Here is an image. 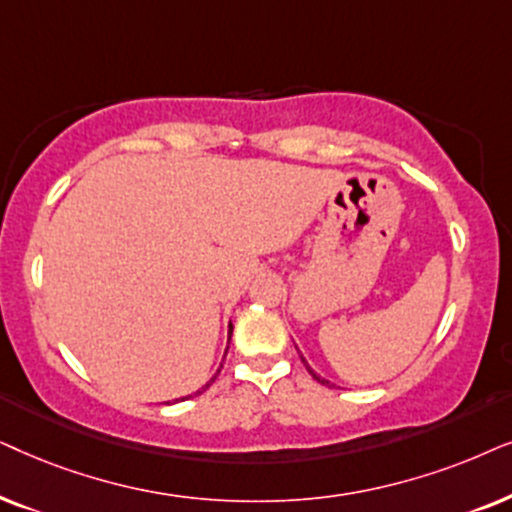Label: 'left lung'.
<instances>
[{
	"mask_svg": "<svg viewBox=\"0 0 512 512\" xmlns=\"http://www.w3.org/2000/svg\"><path fill=\"white\" fill-rule=\"evenodd\" d=\"M299 358H302V356H299ZM302 363H304V367H306V370H309V374H311V377L318 381V384H323V386H327V388H335V384H332V381H327V379H323V377H320V374H316V372H313V370H311V367H309V363H306V360H304V358H302Z\"/></svg>",
	"mask_w": 512,
	"mask_h": 512,
	"instance_id": "8db88e82",
	"label": "left lung"
}]
</instances>
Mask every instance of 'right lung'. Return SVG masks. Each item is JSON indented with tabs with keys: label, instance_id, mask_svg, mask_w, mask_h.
<instances>
[{
	"label": "right lung",
	"instance_id": "1",
	"mask_svg": "<svg viewBox=\"0 0 512 512\" xmlns=\"http://www.w3.org/2000/svg\"><path fill=\"white\" fill-rule=\"evenodd\" d=\"M231 330H234V327H231V325H229V339H231ZM217 372H220V370H217ZM213 381H215V377H213V379H210V384H213ZM210 384H206V386H203V388H201V391H196V395H199V393H203V391H206V388H208Z\"/></svg>",
	"mask_w": 512,
	"mask_h": 512
}]
</instances>
